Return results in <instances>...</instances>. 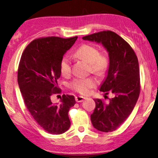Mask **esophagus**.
<instances>
[{
	"label": "esophagus",
	"mask_w": 158,
	"mask_h": 158,
	"mask_svg": "<svg viewBox=\"0 0 158 158\" xmlns=\"http://www.w3.org/2000/svg\"><path fill=\"white\" fill-rule=\"evenodd\" d=\"M85 99V98L82 97V96H77V97H75V100L77 102H82L84 101Z\"/></svg>",
	"instance_id": "obj_1"
}]
</instances>
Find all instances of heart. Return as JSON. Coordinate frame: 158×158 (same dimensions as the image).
<instances>
[{
    "label": "heart",
    "instance_id": "b5f03b06",
    "mask_svg": "<svg viewBox=\"0 0 158 158\" xmlns=\"http://www.w3.org/2000/svg\"><path fill=\"white\" fill-rule=\"evenodd\" d=\"M74 56L89 63L90 69L97 75H103L109 68L110 60L108 56L100 52L98 47L90 44H83L74 52ZM60 70L63 76H68L72 73V65L68 56H63L60 62ZM97 80L93 77L76 78L69 83V89L81 95H87L97 85Z\"/></svg>",
    "mask_w": 158,
    "mask_h": 158
}]
</instances>
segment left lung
Returning a JSON list of instances; mask_svg holds the SVG:
<instances>
[{
	"mask_svg": "<svg viewBox=\"0 0 158 158\" xmlns=\"http://www.w3.org/2000/svg\"><path fill=\"white\" fill-rule=\"evenodd\" d=\"M82 39L102 43L109 52L108 74L100 90L114 98L108 102L95 99V108L90 120L95 129L104 132L118 128L132 113L140 93L139 67L132 47L121 36L111 31H103Z\"/></svg>",
	"mask_w": 158,
	"mask_h": 158,
	"instance_id": "8db88e82",
	"label": "left lung"
}]
</instances>
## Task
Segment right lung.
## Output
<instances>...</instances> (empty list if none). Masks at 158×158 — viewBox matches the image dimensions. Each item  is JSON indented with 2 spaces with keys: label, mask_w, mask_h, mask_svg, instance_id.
Returning a JSON list of instances; mask_svg holds the SVG:
<instances>
[{
  "label": "right lung",
  "mask_w": 158,
  "mask_h": 158,
  "mask_svg": "<svg viewBox=\"0 0 158 158\" xmlns=\"http://www.w3.org/2000/svg\"><path fill=\"white\" fill-rule=\"evenodd\" d=\"M77 39L52 36L34 40L19 64L17 81L26 108L40 126L52 135H60L70 127L68 111L76 103L74 96L63 94L60 105L53 104L51 98L61 93L57 83L60 60Z\"/></svg>",
  "instance_id": "right-lung-1"
}]
</instances>
